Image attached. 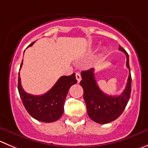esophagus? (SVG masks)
Returning a JSON list of instances; mask_svg holds the SVG:
<instances>
[{
	"mask_svg": "<svg viewBox=\"0 0 148 148\" xmlns=\"http://www.w3.org/2000/svg\"><path fill=\"white\" fill-rule=\"evenodd\" d=\"M75 77H76V79L78 81V82L79 83L81 80V74L79 73H75Z\"/></svg>",
	"mask_w": 148,
	"mask_h": 148,
	"instance_id": "1",
	"label": "esophagus"
}]
</instances>
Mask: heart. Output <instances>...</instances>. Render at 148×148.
Wrapping results in <instances>:
<instances>
[{
	"label": "heart",
	"mask_w": 148,
	"mask_h": 148,
	"mask_svg": "<svg viewBox=\"0 0 148 148\" xmlns=\"http://www.w3.org/2000/svg\"><path fill=\"white\" fill-rule=\"evenodd\" d=\"M106 51H107V49H105V48H104V49H102V52H103V53H105Z\"/></svg>",
	"instance_id": "1"
}]
</instances>
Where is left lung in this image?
Here are the masks:
<instances>
[{
	"label": "left lung",
	"mask_w": 148,
	"mask_h": 148,
	"mask_svg": "<svg viewBox=\"0 0 148 148\" xmlns=\"http://www.w3.org/2000/svg\"><path fill=\"white\" fill-rule=\"evenodd\" d=\"M119 49L126 54V67L129 70L126 88L119 96H110L101 91L94 78L93 68L82 71L81 74L82 80L80 84L84 88V99L88 116L94 122L101 124L108 123L117 119L123 112L130 98L132 77L129 54L121 46Z\"/></svg>",
	"instance_id": "obj_1"
}]
</instances>
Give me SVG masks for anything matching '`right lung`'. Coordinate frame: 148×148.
Returning <instances> with one entry per match:
<instances>
[{"mask_svg":"<svg viewBox=\"0 0 148 148\" xmlns=\"http://www.w3.org/2000/svg\"><path fill=\"white\" fill-rule=\"evenodd\" d=\"M35 42L29 45L31 46ZM21 64L20 67H22ZM77 83L75 74L62 76L46 94L36 96L24 91L19 73L18 91L28 113L39 121L51 123L60 119L64 112V104L70 87Z\"/></svg>","mask_w":148,"mask_h":148,"instance_id":"obj_1","label":"right lung"}]
</instances>
